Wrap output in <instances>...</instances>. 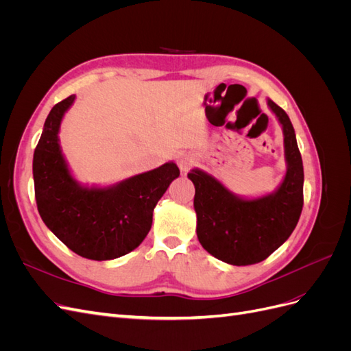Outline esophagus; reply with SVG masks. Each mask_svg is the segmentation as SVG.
<instances>
[{
    "label": "esophagus",
    "mask_w": 351,
    "mask_h": 351,
    "mask_svg": "<svg viewBox=\"0 0 351 351\" xmlns=\"http://www.w3.org/2000/svg\"><path fill=\"white\" fill-rule=\"evenodd\" d=\"M195 162H196V158L193 154H190V152H182L177 156L178 168H180V171H183V173H187L189 169L195 165Z\"/></svg>",
    "instance_id": "1"
}]
</instances>
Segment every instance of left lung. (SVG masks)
I'll return each instance as SVG.
<instances>
[{
	"mask_svg": "<svg viewBox=\"0 0 351 351\" xmlns=\"http://www.w3.org/2000/svg\"><path fill=\"white\" fill-rule=\"evenodd\" d=\"M284 137L285 174L277 189L261 196L237 195L200 168L187 177L195 184L197 239L212 256L243 267L267 259L291 236L303 208V161L293 124L282 108L267 99Z\"/></svg>",
	"mask_w": 351,
	"mask_h": 351,
	"instance_id": "1",
	"label": "left lung"
}]
</instances>
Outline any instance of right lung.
I'll use <instances>...</instances> for the list:
<instances>
[{
    "instance_id": "add662e5",
    "label": "right lung",
    "mask_w": 351,
    "mask_h": 351,
    "mask_svg": "<svg viewBox=\"0 0 351 351\" xmlns=\"http://www.w3.org/2000/svg\"><path fill=\"white\" fill-rule=\"evenodd\" d=\"M74 99L76 95H71L54 105L45 120L34 154L36 205L45 226L70 250L92 261H111L145 240L158 200L180 169L168 161L108 186L77 182L58 137Z\"/></svg>"
}]
</instances>
